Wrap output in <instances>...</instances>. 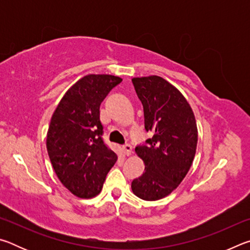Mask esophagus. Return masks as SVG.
I'll list each match as a JSON object with an SVG mask.
<instances>
[{"mask_svg":"<svg viewBox=\"0 0 250 250\" xmlns=\"http://www.w3.org/2000/svg\"><path fill=\"white\" fill-rule=\"evenodd\" d=\"M122 152H124L125 155H131L132 154V146L130 145H125L122 146Z\"/></svg>","mask_w":250,"mask_h":250,"instance_id":"1","label":"esophagus"}]
</instances>
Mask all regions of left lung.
I'll return each instance as SVG.
<instances>
[{
	"label": "left lung",
	"instance_id": "left-lung-1",
	"mask_svg": "<svg viewBox=\"0 0 250 250\" xmlns=\"http://www.w3.org/2000/svg\"><path fill=\"white\" fill-rule=\"evenodd\" d=\"M145 111V128L153 137L135 152L145 173L131 183L145 201H158L179 186L191 167L197 146V126L191 105L179 89L159 76L132 79Z\"/></svg>",
	"mask_w": 250,
	"mask_h": 250
}]
</instances>
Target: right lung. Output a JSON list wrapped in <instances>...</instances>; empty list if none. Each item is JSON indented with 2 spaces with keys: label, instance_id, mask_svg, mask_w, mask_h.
Masks as SVG:
<instances>
[{
  "label": "right lung",
  "instance_id": "1",
  "mask_svg": "<svg viewBox=\"0 0 250 250\" xmlns=\"http://www.w3.org/2000/svg\"><path fill=\"white\" fill-rule=\"evenodd\" d=\"M122 79L112 75H87L73 84L50 119L47 152L59 181L80 198L100 193L117 154L104 145L100 104Z\"/></svg>",
  "mask_w": 250,
  "mask_h": 250
}]
</instances>
